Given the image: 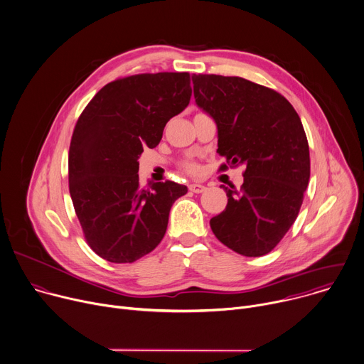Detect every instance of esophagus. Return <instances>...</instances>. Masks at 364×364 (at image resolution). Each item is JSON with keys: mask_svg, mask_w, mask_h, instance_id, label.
<instances>
[{"mask_svg": "<svg viewBox=\"0 0 364 364\" xmlns=\"http://www.w3.org/2000/svg\"><path fill=\"white\" fill-rule=\"evenodd\" d=\"M205 189H206V186L202 183H191L189 185V191L193 193H202Z\"/></svg>", "mask_w": 364, "mask_h": 364, "instance_id": "1", "label": "esophagus"}]
</instances>
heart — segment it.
Wrapping results in <instances>:
<instances>
[{
    "label": "heart",
    "instance_id": "b5f03b06",
    "mask_svg": "<svg viewBox=\"0 0 364 364\" xmlns=\"http://www.w3.org/2000/svg\"><path fill=\"white\" fill-rule=\"evenodd\" d=\"M186 168H188V171H193V166H192V165H188Z\"/></svg>",
    "mask_w": 364,
    "mask_h": 364
}]
</instances>
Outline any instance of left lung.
Instances as JSON below:
<instances>
[{
    "label": "left lung",
    "mask_w": 364,
    "mask_h": 364,
    "mask_svg": "<svg viewBox=\"0 0 364 364\" xmlns=\"http://www.w3.org/2000/svg\"><path fill=\"white\" fill-rule=\"evenodd\" d=\"M196 105L218 127V154L245 165L240 189L222 185L228 205L210 219L215 236L233 252L269 253L296 220L310 178L309 144L291 104L240 77L192 75ZM228 169V165H220Z\"/></svg>",
    "instance_id": "obj_1"
}]
</instances>
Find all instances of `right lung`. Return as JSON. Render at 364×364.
I'll list each match as a JSON object with an SVG mask.
<instances>
[{
    "instance_id": "add662e5",
    "label": "right lung",
    "mask_w": 364,
    "mask_h": 364,
    "mask_svg": "<svg viewBox=\"0 0 364 364\" xmlns=\"http://www.w3.org/2000/svg\"><path fill=\"white\" fill-rule=\"evenodd\" d=\"M192 95L188 73L138 74L107 84L75 125L68 156L70 193L90 247L112 263H132L165 236L185 185H139V156Z\"/></svg>"
}]
</instances>
